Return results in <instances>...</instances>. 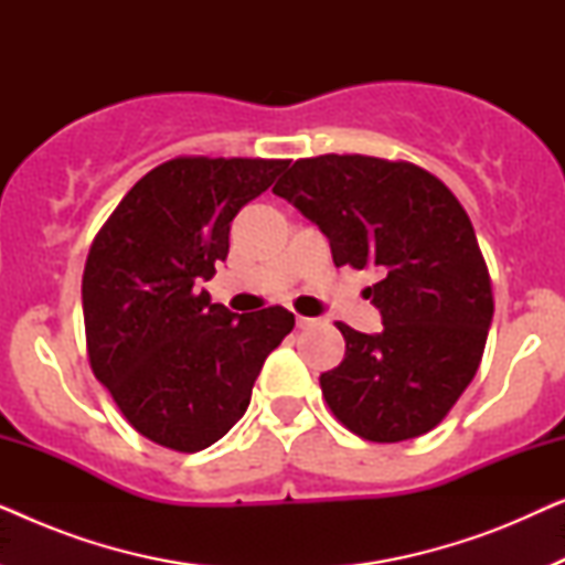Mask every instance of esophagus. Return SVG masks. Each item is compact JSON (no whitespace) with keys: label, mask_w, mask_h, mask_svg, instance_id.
<instances>
[{"label":"esophagus","mask_w":565,"mask_h":565,"mask_svg":"<svg viewBox=\"0 0 565 565\" xmlns=\"http://www.w3.org/2000/svg\"><path fill=\"white\" fill-rule=\"evenodd\" d=\"M298 329H311L316 323H321V319H311V316H296Z\"/></svg>","instance_id":"esophagus-1"}]
</instances>
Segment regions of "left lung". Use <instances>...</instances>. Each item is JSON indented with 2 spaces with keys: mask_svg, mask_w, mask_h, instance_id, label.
Segmentation results:
<instances>
[{
  "mask_svg": "<svg viewBox=\"0 0 565 565\" xmlns=\"http://www.w3.org/2000/svg\"><path fill=\"white\" fill-rule=\"evenodd\" d=\"M273 192L327 234L337 267L377 275L381 334L337 321L344 360L319 377L331 414L370 443L427 435L473 381L493 316L466 207L427 169L362 153L298 159Z\"/></svg>",
  "mask_w": 565,
  "mask_h": 565,
  "instance_id": "left-lung-1",
  "label": "left lung"
}]
</instances>
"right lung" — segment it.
Listing matches in <instances>:
<instances>
[{"label":"right lung","mask_w":565,"mask_h":565,"mask_svg":"<svg viewBox=\"0 0 565 565\" xmlns=\"http://www.w3.org/2000/svg\"><path fill=\"white\" fill-rule=\"evenodd\" d=\"M288 159L174 157L143 174L89 246L82 277L89 367L130 427L174 452L211 447L242 419L267 354L290 334L282 306L211 303L231 221Z\"/></svg>","instance_id":"add662e5"}]
</instances>
